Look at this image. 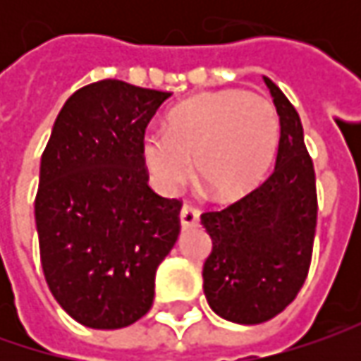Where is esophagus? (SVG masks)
<instances>
[{"label":"esophagus","mask_w":361,"mask_h":361,"mask_svg":"<svg viewBox=\"0 0 361 361\" xmlns=\"http://www.w3.org/2000/svg\"><path fill=\"white\" fill-rule=\"evenodd\" d=\"M199 209L197 207H192V204H185L183 209H180V225H183V229H195V227H199Z\"/></svg>","instance_id":"1"}]
</instances>
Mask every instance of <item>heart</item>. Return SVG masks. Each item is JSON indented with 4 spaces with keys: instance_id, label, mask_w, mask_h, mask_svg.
<instances>
[{
    "instance_id": "heart-1",
    "label": "heart",
    "mask_w": 361,
    "mask_h": 361,
    "mask_svg": "<svg viewBox=\"0 0 361 361\" xmlns=\"http://www.w3.org/2000/svg\"><path fill=\"white\" fill-rule=\"evenodd\" d=\"M279 138L271 100L243 88L192 96L174 106L164 130H148L142 157L164 190L183 187L195 160L197 183L216 201H235L263 180Z\"/></svg>"
}]
</instances>
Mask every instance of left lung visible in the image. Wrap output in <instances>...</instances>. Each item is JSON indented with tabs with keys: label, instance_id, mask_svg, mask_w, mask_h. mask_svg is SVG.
<instances>
[{
	"label": "left lung",
	"instance_id": "obj_1",
	"mask_svg": "<svg viewBox=\"0 0 361 361\" xmlns=\"http://www.w3.org/2000/svg\"><path fill=\"white\" fill-rule=\"evenodd\" d=\"M279 114L281 136L269 178L221 211L202 213L213 239L202 267L211 310L235 324H263L295 299L312 263L317 225L313 160L298 110L263 78Z\"/></svg>",
	"mask_w": 361,
	"mask_h": 361
}]
</instances>
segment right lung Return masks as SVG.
Returning a JSON list of instances; mask_svg holds the SVG:
<instances>
[{
	"label": "right lung",
	"instance_id": "obj_1",
	"mask_svg": "<svg viewBox=\"0 0 361 361\" xmlns=\"http://www.w3.org/2000/svg\"><path fill=\"white\" fill-rule=\"evenodd\" d=\"M171 92L100 80L74 92L39 164L42 269L78 324L118 329L152 307L154 275L180 233L178 199L148 187L146 126Z\"/></svg>",
	"mask_w": 361,
	"mask_h": 361
}]
</instances>
